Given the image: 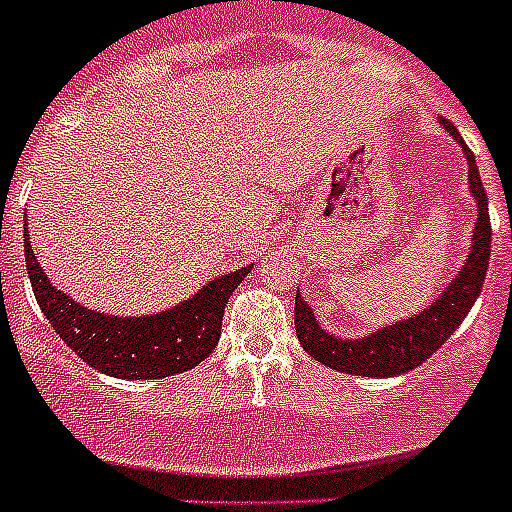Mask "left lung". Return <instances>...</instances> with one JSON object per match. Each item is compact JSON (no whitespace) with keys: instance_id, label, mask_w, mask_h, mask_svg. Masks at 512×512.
Segmentation results:
<instances>
[{"instance_id":"8db88e82","label":"left lung","mask_w":512,"mask_h":512,"mask_svg":"<svg viewBox=\"0 0 512 512\" xmlns=\"http://www.w3.org/2000/svg\"><path fill=\"white\" fill-rule=\"evenodd\" d=\"M441 128L451 135L461 146L469 164V194L477 205V223L472 230V243L464 259V266L459 269L449 287L431 305L420 310L418 315H410L405 320H397L392 325L372 330L364 338H346L328 333L318 323V315L302 300L297 292L295 297V330L300 338L302 348L315 361L323 366H330L336 372L356 374V377H397L405 374L423 361L431 359L449 336L467 318V312L477 302L482 284H485L487 264H490V212H487V194L479 179L477 161L474 153L469 151L467 143L461 140L459 130L449 120H438Z\"/></svg>"}]
</instances>
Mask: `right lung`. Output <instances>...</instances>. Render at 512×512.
Wrapping results in <instances>:
<instances>
[{
  "instance_id": "1",
  "label": "right lung",
  "mask_w": 512,
  "mask_h": 512,
  "mask_svg": "<svg viewBox=\"0 0 512 512\" xmlns=\"http://www.w3.org/2000/svg\"><path fill=\"white\" fill-rule=\"evenodd\" d=\"M27 225V223H25ZM27 277L35 300L63 343L89 366L117 379H161L189 372L220 341L225 305L251 264L220 274L197 295L153 315H110L71 300L48 279L33 253L25 228Z\"/></svg>"
}]
</instances>
